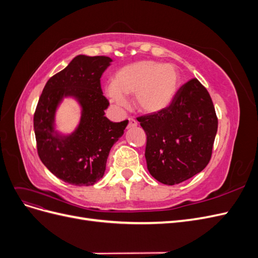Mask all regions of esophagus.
<instances>
[{
    "label": "esophagus",
    "mask_w": 258,
    "mask_h": 258,
    "mask_svg": "<svg viewBox=\"0 0 258 258\" xmlns=\"http://www.w3.org/2000/svg\"><path fill=\"white\" fill-rule=\"evenodd\" d=\"M129 120V122H128V126H127V128L128 129H130V128H135V127H137L138 126V122H137V120L135 119V118H130L128 119Z\"/></svg>",
    "instance_id": "34e87169"
}]
</instances>
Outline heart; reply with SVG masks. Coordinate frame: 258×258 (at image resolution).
Segmentation results:
<instances>
[{"instance_id": "obj_1", "label": "heart", "mask_w": 258, "mask_h": 258, "mask_svg": "<svg viewBox=\"0 0 258 258\" xmlns=\"http://www.w3.org/2000/svg\"><path fill=\"white\" fill-rule=\"evenodd\" d=\"M178 87V73L172 64L142 60L123 66L114 74L104 92L110 102L126 105V98L134 96V105L146 115L159 114L173 102Z\"/></svg>"}]
</instances>
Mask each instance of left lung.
<instances>
[{"label": "left lung", "mask_w": 258, "mask_h": 258, "mask_svg": "<svg viewBox=\"0 0 258 258\" xmlns=\"http://www.w3.org/2000/svg\"><path fill=\"white\" fill-rule=\"evenodd\" d=\"M138 120L147 136V169L158 182L179 184L207 167L217 117L208 90L197 79L177 90L166 111L141 116Z\"/></svg>", "instance_id": "obj_1"}]
</instances>
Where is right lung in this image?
Segmentation results:
<instances>
[{"label":"right lung","mask_w":258,"mask_h":258,"mask_svg":"<svg viewBox=\"0 0 258 258\" xmlns=\"http://www.w3.org/2000/svg\"><path fill=\"white\" fill-rule=\"evenodd\" d=\"M112 61L79 54L50 77L38 100L33 119L37 153L45 167L66 183L90 186L102 178L111 148L128 124V120L113 122L104 116L110 103L100 79ZM64 98H74L81 107L79 123L70 134L55 126V114Z\"/></svg>","instance_id":"right-lung-1"}]
</instances>
